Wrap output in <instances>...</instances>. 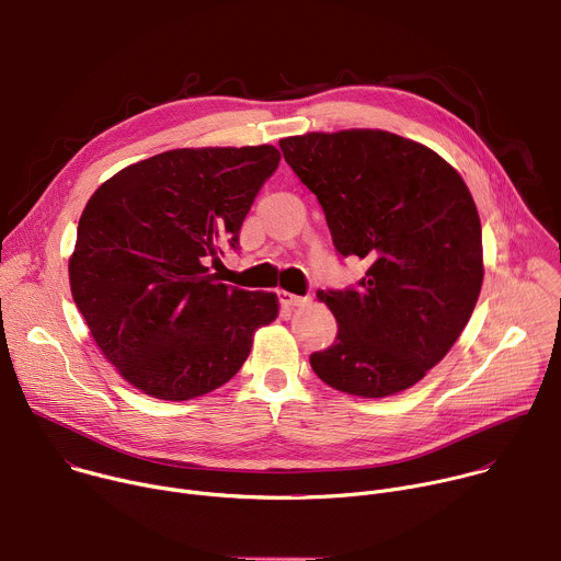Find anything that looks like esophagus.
I'll use <instances>...</instances> for the list:
<instances>
[{"mask_svg": "<svg viewBox=\"0 0 561 561\" xmlns=\"http://www.w3.org/2000/svg\"><path fill=\"white\" fill-rule=\"evenodd\" d=\"M277 295H279V304L284 308H297V306H304V304L310 301L308 297H299V295H293V293H286V290H279Z\"/></svg>", "mask_w": 561, "mask_h": 561, "instance_id": "34e87169", "label": "esophagus"}]
</instances>
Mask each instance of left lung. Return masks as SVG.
I'll return each mask as SVG.
<instances>
[{"instance_id":"obj_1","label":"left lung","mask_w":561,"mask_h":561,"mask_svg":"<svg viewBox=\"0 0 561 561\" xmlns=\"http://www.w3.org/2000/svg\"><path fill=\"white\" fill-rule=\"evenodd\" d=\"M322 204L340 255L370 266L357 288L319 290L337 319L314 375L357 397L417 383L453 348L484 282L482 224L444 159L407 137L353 128L279 141Z\"/></svg>"}]
</instances>
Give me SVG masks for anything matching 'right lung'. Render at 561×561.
Listing matches in <instances>:
<instances>
[{
	"instance_id": "right-lung-1",
	"label": "right lung",
	"mask_w": 561,
	"mask_h": 561,
	"mask_svg": "<svg viewBox=\"0 0 561 561\" xmlns=\"http://www.w3.org/2000/svg\"><path fill=\"white\" fill-rule=\"evenodd\" d=\"M275 146L178 148L104 182L77 226L70 293L93 340L141 392L184 402L226 383L253 335L277 317L275 293L219 284L208 262L279 167Z\"/></svg>"
}]
</instances>
